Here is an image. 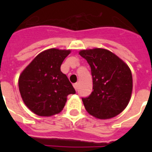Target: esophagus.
I'll list each match as a JSON object with an SVG mask.
<instances>
[{"instance_id":"34e87169","label":"esophagus","mask_w":152,"mask_h":152,"mask_svg":"<svg viewBox=\"0 0 152 152\" xmlns=\"http://www.w3.org/2000/svg\"><path fill=\"white\" fill-rule=\"evenodd\" d=\"M73 86H74V88H75V89H76V90H77V89H78V84H77V83L74 84V85H73Z\"/></svg>"}]
</instances>
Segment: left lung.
I'll use <instances>...</instances> for the list:
<instances>
[{"mask_svg": "<svg viewBox=\"0 0 152 152\" xmlns=\"http://www.w3.org/2000/svg\"><path fill=\"white\" fill-rule=\"evenodd\" d=\"M79 54L90 66L93 92L82 99L87 112L94 117L107 120L124 111L131 99L133 77L130 68L111 51L94 48L82 50Z\"/></svg>", "mask_w": 152, "mask_h": 152, "instance_id": "obj_1", "label": "left lung"}]
</instances>
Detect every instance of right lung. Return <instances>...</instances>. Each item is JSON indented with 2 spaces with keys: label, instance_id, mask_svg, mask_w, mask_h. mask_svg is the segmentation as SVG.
Masks as SVG:
<instances>
[{
  "label": "right lung",
  "instance_id": "right-lung-1",
  "mask_svg": "<svg viewBox=\"0 0 152 152\" xmlns=\"http://www.w3.org/2000/svg\"><path fill=\"white\" fill-rule=\"evenodd\" d=\"M71 50L49 49L38 54L18 78V89L24 104L40 116L58 114L67 96L76 94L60 66Z\"/></svg>",
  "mask_w": 152,
  "mask_h": 152
}]
</instances>
